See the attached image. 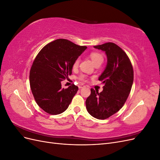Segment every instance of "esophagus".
<instances>
[{"label":"esophagus","mask_w":160,"mask_h":160,"mask_svg":"<svg viewBox=\"0 0 160 160\" xmlns=\"http://www.w3.org/2000/svg\"><path fill=\"white\" fill-rule=\"evenodd\" d=\"M78 87H79V89H81V88H85V85H83V84H82V83H80V84H79V85H78Z\"/></svg>","instance_id":"1"}]
</instances>
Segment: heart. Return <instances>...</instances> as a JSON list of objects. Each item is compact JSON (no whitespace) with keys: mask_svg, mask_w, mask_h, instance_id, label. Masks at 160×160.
Segmentation results:
<instances>
[{"mask_svg":"<svg viewBox=\"0 0 160 160\" xmlns=\"http://www.w3.org/2000/svg\"><path fill=\"white\" fill-rule=\"evenodd\" d=\"M90 58H91L92 62H93V64L95 65L96 64H98V63L102 64L103 62V60H104L103 57L102 55L100 54V53H99V52H95L91 53ZM79 59H77L75 61L73 65H72V67H73V69L77 68V67H78V66H79ZM84 78H85L84 75H81L80 77L81 79H84Z\"/></svg>","mask_w":160,"mask_h":160,"instance_id":"1","label":"heart"}]
</instances>
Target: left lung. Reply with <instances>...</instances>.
Returning a JSON list of instances; mask_svg holds the SVG:
<instances>
[{
    "label": "left lung",
    "mask_w": 160,
    "mask_h": 160,
    "mask_svg": "<svg viewBox=\"0 0 160 160\" xmlns=\"http://www.w3.org/2000/svg\"><path fill=\"white\" fill-rule=\"evenodd\" d=\"M105 51L107 65L99 80L104 83L103 91L91 89L86 99V109L93 118L105 119L117 113L126 101L133 82V70L131 61L121 48L113 42L93 47Z\"/></svg>",
    "instance_id": "obj_1"
}]
</instances>
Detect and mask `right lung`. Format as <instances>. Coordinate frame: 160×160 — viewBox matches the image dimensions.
I'll return each mask as SVG.
<instances>
[{
	"label": "right lung",
	"instance_id": "1",
	"mask_svg": "<svg viewBox=\"0 0 160 160\" xmlns=\"http://www.w3.org/2000/svg\"><path fill=\"white\" fill-rule=\"evenodd\" d=\"M86 49L59 38L38 53L30 71V86L37 103L45 112L58 115L68 108L78 87L62 88L61 81L69 78L75 61Z\"/></svg>",
	"mask_w": 160,
	"mask_h": 160
}]
</instances>
